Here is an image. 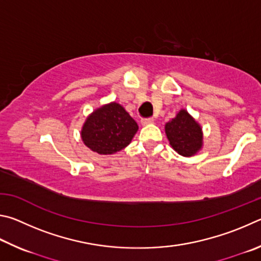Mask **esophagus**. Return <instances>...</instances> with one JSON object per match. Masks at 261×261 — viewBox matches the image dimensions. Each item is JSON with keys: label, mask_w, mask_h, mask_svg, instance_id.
Segmentation results:
<instances>
[{"label": "esophagus", "mask_w": 261, "mask_h": 261, "mask_svg": "<svg viewBox=\"0 0 261 261\" xmlns=\"http://www.w3.org/2000/svg\"><path fill=\"white\" fill-rule=\"evenodd\" d=\"M141 123H142L143 126L150 125V123H153V119L152 118H143L142 120H141Z\"/></svg>", "instance_id": "1"}]
</instances>
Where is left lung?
Instances as JSON below:
<instances>
[{
  "instance_id": "8db88e82",
  "label": "left lung",
  "mask_w": 261,
  "mask_h": 261,
  "mask_svg": "<svg viewBox=\"0 0 261 261\" xmlns=\"http://www.w3.org/2000/svg\"><path fill=\"white\" fill-rule=\"evenodd\" d=\"M165 130L173 149L182 156H193L202 147V128L186 110H181L174 119L166 123Z\"/></svg>"
}]
</instances>
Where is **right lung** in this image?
<instances>
[{
  "label": "right lung",
  "instance_id": "add662e5",
  "mask_svg": "<svg viewBox=\"0 0 261 261\" xmlns=\"http://www.w3.org/2000/svg\"><path fill=\"white\" fill-rule=\"evenodd\" d=\"M138 123L120 104L104 105L87 118L81 138L90 150L111 154L126 148L138 132Z\"/></svg>",
  "mask_w": 261,
  "mask_h": 261
}]
</instances>
